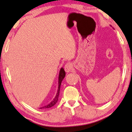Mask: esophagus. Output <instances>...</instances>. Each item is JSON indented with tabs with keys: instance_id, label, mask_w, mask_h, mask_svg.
<instances>
[{
	"instance_id": "1",
	"label": "esophagus",
	"mask_w": 132,
	"mask_h": 132,
	"mask_svg": "<svg viewBox=\"0 0 132 132\" xmlns=\"http://www.w3.org/2000/svg\"><path fill=\"white\" fill-rule=\"evenodd\" d=\"M72 69V64L70 63H68L65 64L64 66V70L67 72H71V70Z\"/></svg>"
}]
</instances>
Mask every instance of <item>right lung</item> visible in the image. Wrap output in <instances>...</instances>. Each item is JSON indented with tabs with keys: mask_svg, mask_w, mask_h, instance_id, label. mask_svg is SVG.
Listing matches in <instances>:
<instances>
[{
	"mask_svg": "<svg viewBox=\"0 0 132 132\" xmlns=\"http://www.w3.org/2000/svg\"><path fill=\"white\" fill-rule=\"evenodd\" d=\"M66 75V73L65 71H64L63 68H61L60 72H59V86H58V90H57V94L56 95V97L53 99V100L51 102V103L47 105L46 106H44L43 107H40V109H49V108L53 107L54 106L55 104L57 103V102L58 101L59 99V93H60V85H61V83H62L63 79L65 77Z\"/></svg>",
	"mask_w": 132,
	"mask_h": 132,
	"instance_id": "1",
	"label": "right lung"
}]
</instances>
